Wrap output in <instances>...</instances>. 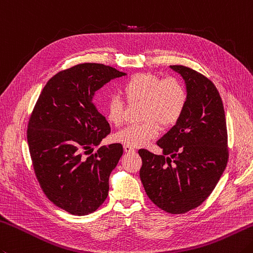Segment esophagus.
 <instances>
[{
  "instance_id": "34e87169",
  "label": "esophagus",
  "mask_w": 253,
  "mask_h": 253,
  "mask_svg": "<svg viewBox=\"0 0 253 253\" xmlns=\"http://www.w3.org/2000/svg\"><path fill=\"white\" fill-rule=\"evenodd\" d=\"M124 150H125L126 152H133V151H135V149H133V148L130 147V146H124Z\"/></svg>"
}]
</instances>
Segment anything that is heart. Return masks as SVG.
<instances>
[{
	"mask_svg": "<svg viewBox=\"0 0 253 253\" xmlns=\"http://www.w3.org/2000/svg\"><path fill=\"white\" fill-rule=\"evenodd\" d=\"M122 91L129 104L140 103L145 122L118 131L115 140L125 146L141 147L159 133L160 126H174L181 120L187 104V92L175 78L161 79L151 73H137L123 84ZM106 118L121 126L125 118V103L112 97L106 104Z\"/></svg>",
	"mask_w": 253,
	"mask_h": 253,
	"instance_id": "heart-1",
	"label": "heart"
}]
</instances>
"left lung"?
Returning a JSON list of instances; mask_svg holds the SVG:
<instances>
[{"mask_svg": "<svg viewBox=\"0 0 253 253\" xmlns=\"http://www.w3.org/2000/svg\"><path fill=\"white\" fill-rule=\"evenodd\" d=\"M183 78L187 104L181 120L157 145L163 155L138 151L140 180L149 199L170 214L200 206L218 183L228 161L221 97L210 79L184 66H170Z\"/></svg>", "mask_w": 253, "mask_h": 253, "instance_id": "1", "label": "left lung"}]
</instances>
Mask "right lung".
<instances>
[{
    "label": "right lung",
    "mask_w": 253,
    "mask_h": 253,
    "mask_svg": "<svg viewBox=\"0 0 253 253\" xmlns=\"http://www.w3.org/2000/svg\"><path fill=\"white\" fill-rule=\"evenodd\" d=\"M126 73L81 63L47 82L29 118L27 141L35 174L54 205L72 215L91 214L108 195V180L123 155L121 143L102 146L110 124L93 102L97 90Z\"/></svg>",
    "instance_id": "1"
}]
</instances>
